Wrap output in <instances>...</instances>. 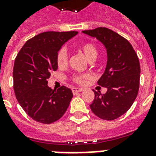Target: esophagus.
Returning <instances> with one entry per match:
<instances>
[{"instance_id":"esophagus-1","label":"esophagus","mask_w":156,"mask_h":156,"mask_svg":"<svg viewBox=\"0 0 156 156\" xmlns=\"http://www.w3.org/2000/svg\"><path fill=\"white\" fill-rule=\"evenodd\" d=\"M72 91H73V94H75V93L82 92V91H83V88L73 87V88H72Z\"/></svg>"}]
</instances>
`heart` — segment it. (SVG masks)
Wrapping results in <instances>:
<instances>
[{
    "label": "heart",
    "instance_id": "obj_1",
    "mask_svg": "<svg viewBox=\"0 0 156 156\" xmlns=\"http://www.w3.org/2000/svg\"><path fill=\"white\" fill-rule=\"evenodd\" d=\"M79 50L83 52L89 61H95L98 56V50L95 45L90 43H86L80 46ZM56 63L59 66H66L68 63V55L65 48H61L56 55ZM89 74H78L73 76V81L78 84H83L85 79L89 78Z\"/></svg>",
    "mask_w": 156,
    "mask_h": 156
}]
</instances>
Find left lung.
<instances>
[{
  "instance_id": "1",
  "label": "left lung",
  "mask_w": 156,
  "mask_h": 156,
  "mask_svg": "<svg viewBox=\"0 0 156 156\" xmlns=\"http://www.w3.org/2000/svg\"><path fill=\"white\" fill-rule=\"evenodd\" d=\"M96 38L107 51L108 61L98 85L107 89L105 94L94 90L95 99L90 109L95 115L107 121L118 118L132 106L139 88V60L128 40L106 27L83 30Z\"/></svg>"
}]
</instances>
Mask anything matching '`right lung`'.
<instances>
[{
    "label": "right lung",
    "instance_id": "1",
    "mask_svg": "<svg viewBox=\"0 0 156 156\" xmlns=\"http://www.w3.org/2000/svg\"><path fill=\"white\" fill-rule=\"evenodd\" d=\"M78 31H46L26 42L16 56L13 90L18 102L35 121L51 124L63 116L73 98L69 88L52 90L48 86L52 71L57 69L56 55Z\"/></svg>",
    "mask_w": 156,
    "mask_h": 156
}]
</instances>
